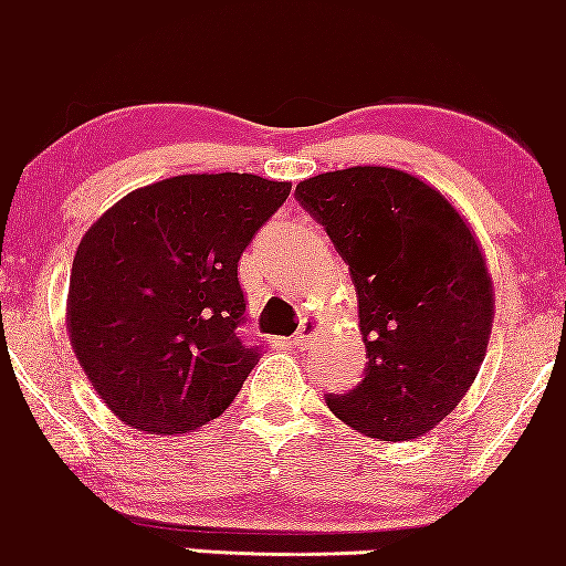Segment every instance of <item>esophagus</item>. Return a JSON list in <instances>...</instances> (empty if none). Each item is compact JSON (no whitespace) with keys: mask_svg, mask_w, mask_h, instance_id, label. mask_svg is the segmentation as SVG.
<instances>
[{"mask_svg":"<svg viewBox=\"0 0 566 566\" xmlns=\"http://www.w3.org/2000/svg\"><path fill=\"white\" fill-rule=\"evenodd\" d=\"M315 332H317V321H315V317H304L300 332L294 334V345L296 347H307L310 342H313Z\"/></svg>","mask_w":566,"mask_h":566,"instance_id":"1","label":"esophagus"}]
</instances>
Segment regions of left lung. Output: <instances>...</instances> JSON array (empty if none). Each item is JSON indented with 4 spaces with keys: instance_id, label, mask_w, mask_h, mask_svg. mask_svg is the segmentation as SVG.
Masks as SVG:
<instances>
[{
    "instance_id": "1",
    "label": "left lung",
    "mask_w": 566,
    "mask_h": 566,
    "mask_svg": "<svg viewBox=\"0 0 566 566\" xmlns=\"http://www.w3.org/2000/svg\"><path fill=\"white\" fill-rule=\"evenodd\" d=\"M296 200L350 266L366 342L364 379L328 409L379 441L428 433L462 401L492 334L484 253L452 202L396 168L334 170Z\"/></svg>"
}]
</instances>
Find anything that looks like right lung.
<instances>
[{
  "instance_id": "right-lung-1",
  "label": "right lung",
  "mask_w": 566,
  "mask_h": 566,
  "mask_svg": "<svg viewBox=\"0 0 566 566\" xmlns=\"http://www.w3.org/2000/svg\"><path fill=\"white\" fill-rule=\"evenodd\" d=\"M289 192L251 174L174 176L130 192L82 238L69 336L125 424L192 433L234 401L262 358L240 336L238 262Z\"/></svg>"
}]
</instances>
